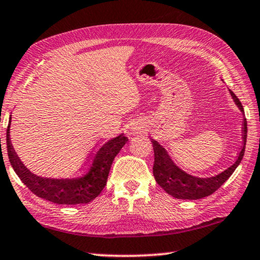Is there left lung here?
<instances>
[{
    "label": "left lung",
    "mask_w": 260,
    "mask_h": 260,
    "mask_svg": "<svg viewBox=\"0 0 260 260\" xmlns=\"http://www.w3.org/2000/svg\"><path fill=\"white\" fill-rule=\"evenodd\" d=\"M231 95L234 99L237 107L240 108L242 112L244 113L243 107L237 99V96L231 90ZM246 119L243 120V146H242L241 151L239 153L236 161L233 164L230 169L223 171L212 178H197L189 175L183 172L175 166L174 162L171 159L169 153L162 148L159 143L155 140H151L153 152H155V161H153V177H155L157 183L164 189V190L172 195L178 200H199L203 197L210 196L217 189L221 187V184L231 177L234 172L235 169L242 160L245 150L246 143Z\"/></svg>",
    "instance_id": "1"
}]
</instances>
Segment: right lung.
I'll return each instance as SVG.
<instances>
[{
  "label": "right lung",
  "instance_id": "obj_1",
  "mask_svg": "<svg viewBox=\"0 0 260 260\" xmlns=\"http://www.w3.org/2000/svg\"><path fill=\"white\" fill-rule=\"evenodd\" d=\"M10 124L7 129V148L9 160L26 187L34 195L56 204L76 205L94 201L107 184L112 161L128 139L120 134L108 141L90 157L87 169L82 173L67 179H48L29 172L17 156L10 140Z\"/></svg>",
  "mask_w": 260,
  "mask_h": 260
}]
</instances>
